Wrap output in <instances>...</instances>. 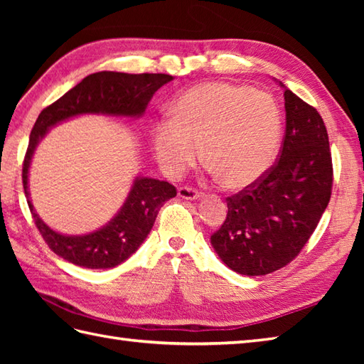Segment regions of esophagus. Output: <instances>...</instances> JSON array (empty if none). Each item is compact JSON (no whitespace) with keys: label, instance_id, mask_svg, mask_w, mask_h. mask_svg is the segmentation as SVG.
Instances as JSON below:
<instances>
[{"label":"esophagus","instance_id":"34e87169","mask_svg":"<svg viewBox=\"0 0 364 364\" xmlns=\"http://www.w3.org/2000/svg\"><path fill=\"white\" fill-rule=\"evenodd\" d=\"M178 196H180L184 200H200L203 197L202 192L192 189V188H188V186L178 189Z\"/></svg>","mask_w":364,"mask_h":364}]
</instances>
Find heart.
<instances>
[{
    "label": "heart",
    "instance_id": "b5f03b06",
    "mask_svg": "<svg viewBox=\"0 0 364 364\" xmlns=\"http://www.w3.org/2000/svg\"><path fill=\"white\" fill-rule=\"evenodd\" d=\"M172 119L151 128V146L166 173L176 176L202 158L228 189L261 180L280 150L283 120L264 92L228 82H200L170 106Z\"/></svg>",
    "mask_w": 364,
    "mask_h": 364
}]
</instances>
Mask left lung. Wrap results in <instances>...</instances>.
Instances as JSON below:
<instances>
[{
	"mask_svg": "<svg viewBox=\"0 0 364 364\" xmlns=\"http://www.w3.org/2000/svg\"><path fill=\"white\" fill-rule=\"evenodd\" d=\"M284 89L286 133L280 159L266 175L227 198V219L211 236L235 272L258 277L284 267L304 249L330 202L333 167L319 112Z\"/></svg>",
	"mask_w": 364,
	"mask_h": 364,
	"instance_id": "8db88e82",
	"label": "left lung"
}]
</instances>
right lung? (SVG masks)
Masks as SVG:
<instances>
[{
  "label": "right lung",
  "mask_w": 364,
  "mask_h": 364,
  "mask_svg": "<svg viewBox=\"0 0 364 364\" xmlns=\"http://www.w3.org/2000/svg\"><path fill=\"white\" fill-rule=\"evenodd\" d=\"M172 80L173 76L164 73H92L38 114L23 162V188L38 231L60 258L87 269H111L122 264L142 245L161 206L176 196V189L167 181L136 176L125 203L106 225L86 235L59 233L38 218L29 197L28 175L37 145L53 127L78 115L142 117L154 92Z\"/></svg>",
  "instance_id": "add662e5"
}]
</instances>
